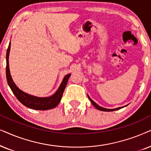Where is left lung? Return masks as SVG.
I'll return each mask as SVG.
<instances>
[{"label": "left lung", "instance_id": "8db88e82", "mask_svg": "<svg viewBox=\"0 0 151 151\" xmlns=\"http://www.w3.org/2000/svg\"><path fill=\"white\" fill-rule=\"evenodd\" d=\"M88 99H89V100L90 101V102H91V103L92 104V105H93L94 107H95L96 109L97 110H101V111H105V112H110V111H114V110H119V109H121V108H124L125 107V106H122V107H119V108H113V109H108V108H103V107H101V106H99V105H98L97 104H96L95 102H94V101H92V100L90 99V97L88 95Z\"/></svg>", "mask_w": 151, "mask_h": 151}]
</instances>
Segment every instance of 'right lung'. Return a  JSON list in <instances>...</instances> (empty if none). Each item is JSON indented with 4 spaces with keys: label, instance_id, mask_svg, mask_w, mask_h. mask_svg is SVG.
I'll list each match as a JSON object with an SVG mask.
<instances>
[{
    "label": "right lung",
    "instance_id": "1",
    "mask_svg": "<svg viewBox=\"0 0 151 151\" xmlns=\"http://www.w3.org/2000/svg\"><path fill=\"white\" fill-rule=\"evenodd\" d=\"M10 46H11V43L9 42V46H8L7 50V54H6V63H7V65H6V77H7L8 85L11 88L12 91L16 96V97L17 98V99L22 104L25 106L26 107L32 108V109L46 110L55 108L61 101L64 90H65V86L67 85L68 81L71 74H68L64 77L63 81H62L58 90L56 91L55 94L51 96H47V97H39V96L31 95V94L26 93V92L22 91L21 90H20L17 87L14 82L12 78L11 74H10L9 66Z\"/></svg>",
    "mask_w": 151,
    "mask_h": 151
}]
</instances>
